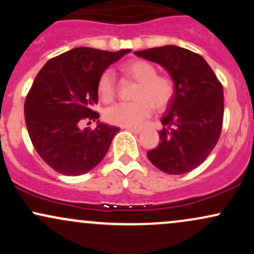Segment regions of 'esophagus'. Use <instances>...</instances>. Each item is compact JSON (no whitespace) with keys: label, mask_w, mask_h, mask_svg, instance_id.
<instances>
[{"label":"esophagus","mask_w":254,"mask_h":254,"mask_svg":"<svg viewBox=\"0 0 254 254\" xmlns=\"http://www.w3.org/2000/svg\"><path fill=\"white\" fill-rule=\"evenodd\" d=\"M127 131H130V132H133L136 133V135H138V133L142 132V129H138V127H125Z\"/></svg>","instance_id":"esophagus-1"}]
</instances>
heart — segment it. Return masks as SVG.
I'll return each mask as SVG.
<instances>
[{
  "label": "heart",
  "mask_w": 254,
  "mask_h": 254,
  "mask_svg": "<svg viewBox=\"0 0 254 254\" xmlns=\"http://www.w3.org/2000/svg\"><path fill=\"white\" fill-rule=\"evenodd\" d=\"M125 75L138 82L132 103H119L109 107L105 118L119 127H141L154 109L161 111L170 105L174 95V82L171 77L157 75L154 64L137 60L122 66ZM99 97L104 103H111L116 97V81L111 71H105L98 81Z\"/></svg>",
  "instance_id": "obj_1"
}]
</instances>
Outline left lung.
I'll list each match as a JSON object with an SVG mask.
<instances>
[{
	"label": "left lung",
	"instance_id": "obj_1",
	"mask_svg": "<svg viewBox=\"0 0 254 254\" xmlns=\"http://www.w3.org/2000/svg\"><path fill=\"white\" fill-rule=\"evenodd\" d=\"M161 65L174 82L156 148L149 161L167 174H185L198 167L216 145L222 130L223 88L206 61L176 45L135 51Z\"/></svg>",
	"mask_w": 254,
	"mask_h": 254
}]
</instances>
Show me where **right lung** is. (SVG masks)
<instances>
[{"mask_svg": "<svg viewBox=\"0 0 254 254\" xmlns=\"http://www.w3.org/2000/svg\"><path fill=\"white\" fill-rule=\"evenodd\" d=\"M129 52L75 48L51 58L38 72L26 97L25 121L33 147L52 170L81 176L106 155L119 129L98 121L92 107L98 104L103 72ZM83 119L97 120V127L81 129Z\"/></svg>", "mask_w": 254, "mask_h": 254, "instance_id": "obj_1", "label": "right lung"}]
</instances>
